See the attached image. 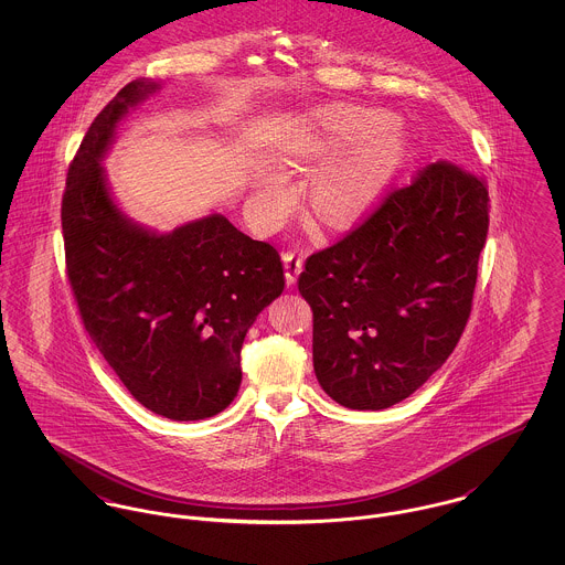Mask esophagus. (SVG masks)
<instances>
[{"label":"esophagus","instance_id":"1","mask_svg":"<svg viewBox=\"0 0 565 565\" xmlns=\"http://www.w3.org/2000/svg\"><path fill=\"white\" fill-rule=\"evenodd\" d=\"M282 260H285V278H287V285L291 287L305 267V258L298 249H287L282 254Z\"/></svg>","mask_w":565,"mask_h":565}]
</instances>
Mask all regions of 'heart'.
<instances>
[{"label":"heart","mask_w":565,"mask_h":565,"mask_svg":"<svg viewBox=\"0 0 565 565\" xmlns=\"http://www.w3.org/2000/svg\"><path fill=\"white\" fill-rule=\"evenodd\" d=\"M376 115L341 110L323 128V154H340L313 182V206L330 224H348L372 209L394 178L403 159V137L394 128H379ZM265 198L274 206L285 202L287 184L280 175L265 182Z\"/></svg>","instance_id":"b5f03b06"}]
</instances>
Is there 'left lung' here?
<instances>
[{
	"label": "left lung",
	"mask_w": 565,
	"mask_h": 565,
	"mask_svg": "<svg viewBox=\"0 0 565 565\" xmlns=\"http://www.w3.org/2000/svg\"><path fill=\"white\" fill-rule=\"evenodd\" d=\"M487 228L483 180L437 161L307 258L298 289L313 311L316 376L334 403L387 408L446 363L472 311Z\"/></svg>",
	"instance_id": "obj_1"
}]
</instances>
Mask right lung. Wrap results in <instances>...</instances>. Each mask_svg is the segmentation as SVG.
Returning a JSON list of instances; mask_svg holds the SVG:
<instances>
[{
  "instance_id": "add662e5",
  "label": "right lung",
  "mask_w": 565,
  "mask_h": 565,
  "mask_svg": "<svg viewBox=\"0 0 565 565\" xmlns=\"http://www.w3.org/2000/svg\"><path fill=\"white\" fill-rule=\"evenodd\" d=\"M126 84L93 119L63 193L67 278L82 323L137 403L191 422L213 417L242 385V345L285 289L280 254L224 215L157 235L113 202L104 169L117 121L157 90Z\"/></svg>"
}]
</instances>
